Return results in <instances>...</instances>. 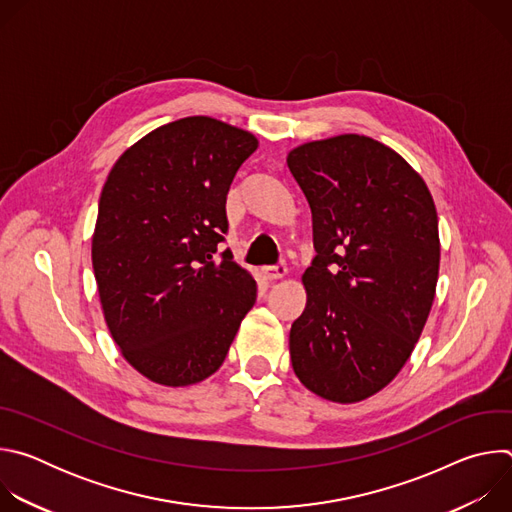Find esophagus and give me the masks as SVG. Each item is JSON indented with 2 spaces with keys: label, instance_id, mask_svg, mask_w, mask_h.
<instances>
[{
  "label": "esophagus",
  "instance_id": "esophagus-1",
  "mask_svg": "<svg viewBox=\"0 0 512 512\" xmlns=\"http://www.w3.org/2000/svg\"><path fill=\"white\" fill-rule=\"evenodd\" d=\"M261 275L267 281H275V279H281L287 275V267H285V263H279L275 267H261Z\"/></svg>",
  "mask_w": 512,
  "mask_h": 512
}]
</instances>
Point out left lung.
Listing matches in <instances>:
<instances>
[{
    "label": "left lung",
    "mask_w": 512,
    "mask_h": 512,
    "mask_svg": "<svg viewBox=\"0 0 512 512\" xmlns=\"http://www.w3.org/2000/svg\"><path fill=\"white\" fill-rule=\"evenodd\" d=\"M312 208L316 257L289 356L306 389L358 403L385 389L427 322L440 233L423 178L385 143L344 133L287 154Z\"/></svg>",
    "instance_id": "1"
}]
</instances>
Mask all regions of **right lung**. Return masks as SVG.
Masks as SVG:
<instances>
[{"instance_id":"1","label":"right lung","mask_w":512,"mask_h":512,"mask_svg":"<svg viewBox=\"0 0 512 512\" xmlns=\"http://www.w3.org/2000/svg\"><path fill=\"white\" fill-rule=\"evenodd\" d=\"M257 145L241 127L184 117L135 141L105 180L91 247L103 316L123 358L158 385L214 375L255 304L251 273L216 247Z\"/></svg>"}]
</instances>
